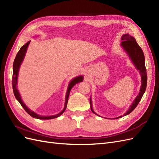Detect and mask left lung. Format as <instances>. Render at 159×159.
<instances>
[{"label":"left lung","mask_w":159,"mask_h":159,"mask_svg":"<svg viewBox=\"0 0 159 159\" xmlns=\"http://www.w3.org/2000/svg\"><path fill=\"white\" fill-rule=\"evenodd\" d=\"M120 45L121 47L124 48L126 52L128 54L130 58L133 62V64L137 68V69L139 70L140 75H141V87H140V92L138 94V96L136 97L134 101H133L132 105L129 107V110L123 116H126L133 111L134 108L137 107L138 104L139 103L140 99L142 98L143 94L146 90L147 88V69L145 67V59L143 50L140 47L138 43L136 41V40L132 36H130L129 34H125L122 36ZM90 105L91 111L94 114H96L93 109L92 107V101L91 98H90ZM98 115L97 114H96ZM122 117V116H120L119 117L115 118V119H119V118Z\"/></svg>","instance_id":"1"}]
</instances>
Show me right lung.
Here are the masks:
<instances>
[{"mask_svg":"<svg viewBox=\"0 0 159 159\" xmlns=\"http://www.w3.org/2000/svg\"><path fill=\"white\" fill-rule=\"evenodd\" d=\"M30 42V41L27 42L25 45H23V46L21 47V48L19 50V51L18 52L16 56L15 57V59L14 61V63H13L12 82V83L13 92H14V94H15L16 98L17 99V101L20 102L21 106L23 107V108L25 110V111L27 113H28L29 115H30L32 117L35 118V119H42V120H48V119H54V118H57L59 116H61L62 114V113L65 112V111L66 109L67 102H68V99H69L70 90L72 89V88L76 84L82 82V81L83 80V76H76V77H75V78L72 79L70 82V83L69 84V87H68V89H67V92H66V97H65V107H64V108H63V110L60 113H58V114L55 115H52V116H40V115H37V113H35L33 111L30 110L29 108L25 105V104L23 102H22L21 97H20V93H19V90H18V89L16 88L17 81H18V75H19V71L20 66L22 64V61H23V59H24L25 56V54H26V51H27V48H28V47H29Z\"/></svg>","mask_w":159,"mask_h":159,"instance_id":"right-lung-1","label":"right lung"}]
</instances>
